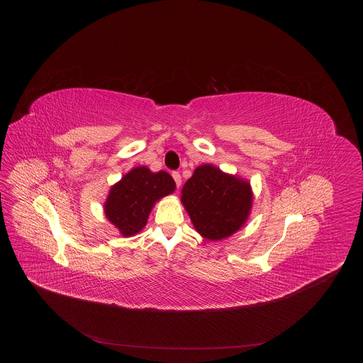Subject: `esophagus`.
Segmentation results:
<instances>
[{
	"label": "esophagus",
	"mask_w": 363,
	"mask_h": 363,
	"mask_svg": "<svg viewBox=\"0 0 363 363\" xmlns=\"http://www.w3.org/2000/svg\"><path fill=\"white\" fill-rule=\"evenodd\" d=\"M172 175H173L174 181H175V185H177V188H179L181 186V174L178 173V172H173L172 173Z\"/></svg>",
	"instance_id": "obj_1"
}]
</instances>
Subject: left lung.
I'll return each mask as SVG.
<instances>
[{
	"instance_id": "1",
	"label": "left lung",
	"mask_w": 363,
	"mask_h": 363,
	"mask_svg": "<svg viewBox=\"0 0 363 363\" xmlns=\"http://www.w3.org/2000/svg\"><path fill=\"white\" fill-rule=\"evenodd\" d=\"M181 200L194 228L204 238L218 241L241 228L253 196L247 182L204 164L184 185Z\"/></svg>"
}]
</instances>
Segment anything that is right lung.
Returning a JSON list of instances; mask_svg holds the SVG:
<instances>
[{
    "label": "right lung",
    "instance_id": "1",
    "mask_svg": "<svg viewBox=\"0 0 363 363\" xmlns=\"http://www.w3.org/2000/svg\"><path fill=\"white\" fill-rule=\"evenodd\" d=\"M174 189L175 182L170 174L136 167L110 190L104 204L106 216L118 227L123 237L135 235L147 223L156 200L173 193Z\"/></svg>",
    "mask_w": 363,
    "mask_h": 363
}]
</instances>
